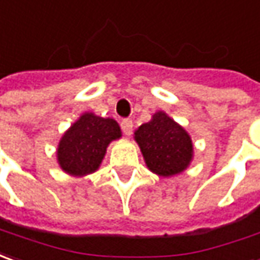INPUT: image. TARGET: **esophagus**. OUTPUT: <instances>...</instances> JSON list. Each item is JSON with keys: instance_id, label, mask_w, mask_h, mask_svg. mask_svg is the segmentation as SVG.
Returning <instances> with one entry per match:
<instances>
[{"instance_id": "obj_1", "label": "esophagus", "mask_w": 260, "mask_h": 260, "mask_svg": "<svg viewBox=\"0 0 260 260\" xmlns=\"http://www.w3.org/2000/svg\"><path fill=\"white\" fill-rule=\"evenodd\" d=\"M121 128L123 131V134L126 135V137H129L131 134H132V129H134V123L131 119H123L121 122Z\"/></svg>"}]
</instances>
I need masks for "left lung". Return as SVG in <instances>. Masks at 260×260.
<instances>
[{"label": "left lung", "mask_w": 260, "mask_h": 260, "mask_svg": "<svg viewBox=\"0 0 260 260\" xmlns=\"http://www.w3.org/2000/svg\"><path fill=\"white\" fill-rule=\"evenodd\" d=\"M147 168L159 177L181 174L191 164L194 145L191 137L164 111L152 115L134 132Z\"/></svg>", "instance_id": "left-lung-1"}]
</instances>
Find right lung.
Masks as SVG:
<instances>
[{
    "label": "right lung",
    "mask_w": 260,
    "mask_h": 260,
    "mask_svg": "<svg viewBox=\"0 0 260 260\" xmlns=\"http://www.w3.org/2000/svg\"><path fill=\"white\" fill-rule=\"evenodd\" d=\"M121 137V128L112 118L82 113L58 141V167L73 177L92 174L99 170L109 144Z\"/></svg>",
    "instance_id": "1"
}]
</instances>
